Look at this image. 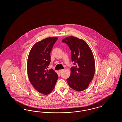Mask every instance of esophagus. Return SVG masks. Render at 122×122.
Segmentation results:
<instances>
[{
  "label": "esophagus",
  "mask_w": 122,
  "mask_h": 122,
  "mask_svg": "<svg viewBox=\"0 0 122 122\" xmlns=\"http://www.w3.org/2000/svg\"><path fill=\"white\" fill-rule=\"evenodd\" d=\"M64 71V70H58V71H59V73H62V72H63Z\"/></svg>",
  "instance_id": "obj_1"
}]
</instances>
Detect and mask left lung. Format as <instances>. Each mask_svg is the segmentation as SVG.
<instances>
[{
    "label": "left lung",
    "mask_w": 122,
    "mask_h": 122,
    "mask_svg": "<svg viewBox=\"0 0 122 122\" xmlns=\"http://www.w3.org/2000/svg\"><path fill=\"white\" fill-rule=\"evenodd\" d=\"M62 42L69 46L72 60L76 64L70 69L67 82L73 90L83 91L89 86L95 74V62L92 52L86 41L74 36L64 38Z\"/></svg>",
    "instance_id": "1"
}]
</instances>
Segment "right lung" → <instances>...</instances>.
I'll list each match as a JSON object with an SVG mask.
<instances>
[{"label": "right lung", "instance_id": "obj_1", "mask_svg": "<svg viewBox=\"0 0 122 122\" xmlns=\"http://www.w3.org/2000/svg\"><path fill=\"white\" fill-rule=\"evenodd\" d=\"M58 37H47L36 42L31 47L27 59L29 81L39 93L47 95L54 88L58 76L52 69L47 70L51 61L50 52Z\"/></svg>", "mask_w": 122, "mask_h": 122}]
</instances>
